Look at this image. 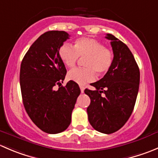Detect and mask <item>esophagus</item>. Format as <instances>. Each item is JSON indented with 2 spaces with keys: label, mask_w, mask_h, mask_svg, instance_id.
Masks as SVG:
<instances>
[{
  "label": "esophagus",
  "mask_w": 158,
  "mask_h": 158,
  "mask_svg": "<svg viewBox=\"0 0 158 158\" xmlns=\"http://www.w3.org/2000/svg\"><path fill=\"white\" fill-rule=\"evenodd\" d=\"M79 88H80L81 93H84V89H85V87H84L83 85H79Z\"/></svg>",
  "instance_id": "1"
}]
</instances>
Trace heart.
Returning <instances> with one entry per match:
<instances>
[{"mask_svg": "<svg viewBox=\"0 0 158 158\" xmlns=\"http://www.w3.org/2000/svg\"><path fill=\"white\" fill-rule=\"evenodd\" d=\"M59 56L67 67L74 66L79 57H85V68H75L68 73L69 80L78 84L88 83L96 79V73L104 75L109 72L113 63V53L94 38L82 37L76 39L73 47L65 43L59 48Z\"/></svg>", "mask_w": 158, "mask_h": 158, "instance_id": "1", "label": "heart"}]
</instances>
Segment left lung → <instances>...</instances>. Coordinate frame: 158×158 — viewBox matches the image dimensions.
<instances>
[{
    "mask_svg": "<svg viewBox=\"0 0 158 158\" xmlns=\"http://www.w3.org/2000/svg\"><path fill=\"white\" fill-rule=\"evenodd\" d=\"M113 63L105 76L90 85L96 90L85 89L90 98L87 107L91 126L102 134L120 130L131 116L137 99L140 84V70L132 52L123 42L111 34Z\"/></svg>",
    "mask_w": 158,
    "mask_h": 158,
    "instance_id": "left-lung-1",
    "label": "left lung"
}]
</instances>
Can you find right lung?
I'll use <instances>...</instances> for the list:
<instances>
[{"mask_svg":"<svg viewBox=\"0 0 158 158\" xmlns=\"http://www.w3.org/2000/svg\"><path fill=\"white\" fill-rule=\"evenodd\" d=\"M69 38L63 31H50L34 42L23 58L20 85L24 109L31 120L47 134H59L71 123L72 112L81 91L79 85L65 79L66 69L59 48ZM59 85V89L54 86Z\"/></svg>","mask_w":158,"mask_h":158,"instance_id":"add662e5","label":"right lung"}]
</instances>
